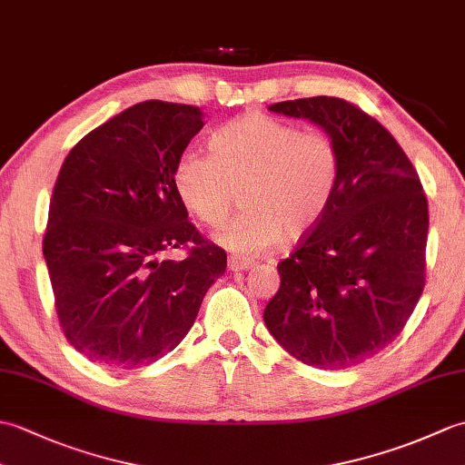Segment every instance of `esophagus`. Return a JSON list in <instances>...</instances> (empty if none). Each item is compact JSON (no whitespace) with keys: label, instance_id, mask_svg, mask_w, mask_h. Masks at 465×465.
I'll list each match as a JSON object with an SVG mask.
<instances>
[{"label":"esophagus","instance_id":"esophagus-1","mask_svg":"<svg viewBox=\"0 0 465 465\" xmlns=\"http://www.w3.org/2000/svg\"><path fill=\"white\" fill-rule=\"evenodd\" d=\"M253 262L252 260H245V258H238V255H230V260H227V268L232 272H245L253 268Z\"/></svg>","mask_w":465,"mask_h":465}]
</instances>
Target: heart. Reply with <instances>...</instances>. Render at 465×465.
Segmentation results:
<instances>
[{
    "label": "heart",
    "mask_w": 465,
    "mask_h": 465,
    "mask_svg": "<svg viewBox=\"0 0 465 465\" xmlns=\"http://www.w3.org/2000/svg\"><path fill=\"white\" fill-rule=\"evenodd\" d=\"M212 153L183 150L173 185L183 205L205 225L225 222L242 192L243 212L215 240L235 253L255 255L283 238H302L328 212L341 160L333 137L260 112L245 114L210 137Z\"/></svg>",
    "instance_id": "1"
}]
</instances>
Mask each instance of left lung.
I'll return each mask as SVG.
<instances>
[{
  "mask_svg": "<svg viewBox=\"0 0 465 465\" xmlns=\"http://www.w3.org/2000/svg\"><path fill=\"white\" fill-rule=\"evenodd\" d=\"M270 112L323 127L341 172L322 222L278 263L282 283L263 322L295 360L351 368L398 338L423 292L426 193L406 152L358 105L318 95Z\"/></svg>",
  "mask_w": 465,
  "mask_h": 465,
  "instance_id": "8db88e82",
  "label": "left lung"
}]
</instances>
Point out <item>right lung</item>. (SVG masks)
<instances>
[{
    "mask_svg": "<svg viewBox=\"0 0 465 465\" xmlns=\"http://www.w3.org/2000/svg\"><path fill=\"white\" fill-rule=\"evenodd\" d=\"M200 107L150 100L74 145L49 202L44 258L64 335L94 363L137 370L180 343L227 255L187 220L173 167ZM183 247L182 261L163 253Z\"/></svg>",
    "mask_w": 465,
    "mask_h": 465,
    "instance_id": "1",
    "label": "right lung"
}]
</instances>
